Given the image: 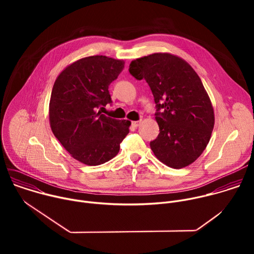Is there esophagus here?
Returning a JSON list of instances; mask_svg holds the SVG:
<instances>
[{
    "label": "esophagus",
    "instance_id": "1",
    "mask_svg": "<svg viewBox=\"0 0 254 254\" xmlns=\"http://www.w3.org/2000/svg\"><path fill=\"white\" fill-rule=\"evenodd\" d=\"M140 124V121H134V122H131V127H137Z\"/></svg>",
    "mask_w": 254,
    "mask_h": 254
}]
</instances>
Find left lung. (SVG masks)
Instances as JSON below:
<instances>
[{
    "instance_id": "obj_1",
    "label": "left lung",
    "mask_w": 254,
    "mask_h": 254,
    "mask_svg": "<svg viewBox=\"0 0 254 254\" xmlns=\"http://www.w3.org/2000/svg\"><path fill=\"white\" fill-rule=\"evenodd\" d=\"M129 73L148 82L157 104L160 133L150 143L157 159L173 169L195 162L215 123L212 102L195 70L179 56L154 53L132 60Z\"/></svg>"
}]
</instances>
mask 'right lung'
<instances>
[{"label": "right lung", "instance_id": "right-lung-1", "mask_svg": "<svg viewBox=\"0 0 254 254\" xmlns=\"http://www.w3.org/2000/svg\"><path fill=\"white\" fill-rule=\"evenodd\" d=\"M125 61L103 55L81 58L57 76L49 102L52 132L72 158L87 166L104 164L120 152L130 122L100 113L112 102L108 85Z\"/></svg>", "mask_w": 254, "mask_h": 254}]
</instances>
